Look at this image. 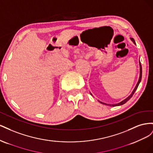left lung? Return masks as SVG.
<instances>
[{"label":"left lung","instance_id":"obj_1","mask_svg":"<svg viewBox=\"0 0 153 153\" xmlns=\"http://www.w3.org/2000/svg\"><path fill=\"white\" fill-rule=\"evenodd\" d=\"M131 41H133V42L135 44V40H134V39H133V38H131ZM142 65H141V63H140V77H139V80H138V83H137V84L136 87H135V89H134V90L133 91L132 93H131L130 95H129L126 99L124 100L123 101H121V102H120V103H117V104H115V105H112L111 106H119V105H123V104H124V103H126L127 102V101L131 98V97L133 96V95L134 94V93H135V92L136 91L137 89L138 88V85H139L140 82V81H141V79H142ZM101 103H103L102 102H101Z\"/></svg>","mask_w":153,"mask_h":153}]
</instances>
